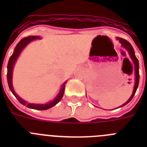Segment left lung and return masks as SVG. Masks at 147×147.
<instances>
[{"label":"left lung","instance_id":"obj_1","mask_svg":"<svg viewBox=\"0 0 147 147\" xmlns=\"http://www.w3.org/2000/svg\"><path fill=\"white\" fill-rule=\"evenodd\" d=\"M116 39H117L119 42H121L122 46L127 49L128 53H129V55L130 56L131 59H132V61L133 62V64H134L135 65V76H136V80H135V85H134V89H133V92H132L130 98L128 99V101H127V102H125L124 105H122L121 106L119 107H124V106H125L126 105H127V104L129 103L131 100L132 99V98H133V96H135V94H136V90H137L138 87V83H139V63H138V60L137 57H136V54H135L134 49H133L132 46L131 45V44L129 43L127 40H124V39L120 38V37H117ZM119 107H118V108H119Z\"/></svg>","mask_w":147,"mask_h":147}]
</instances>
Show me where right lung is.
Masks as SVG:
<instances>
[{"mask_svg": "<svg viewBox=\"0 0 147 147\" xmlns=\"http://www.w3.org/2000/svg\"><path fill=\"white\" fill-rule=\"evenodd\" d=\"M37 39H40V36H28V37H25V38H23L20 42H18V45H16V47L15 48V50H14V52H13L12 55L10 57L9 60L8 62L7 65V82L8 85H9V88L10 90L11 91V93H13V95L16 97L17 99L20 102V104L23 105H26L27 107L31 109H34V110H48V109L51 108V107H54V105H56L58 102H59L61 99H62L63 95H64L65 92V82L63 83V85H62V88L60 89V91L58 93V95L55 98H54L53 101L50 102H48L46 104H33V103H28L26 101H24L23 99H22L20 97H19L18 96V94H16V93L15 92V90L13 88L12 85V71H13V67L15 65V63L16 62L17 59L19 57L20 54L21 53L22 51L24 49V48L30 42H32L33 40H37Z\"/></svg>", "mask_w": 147, "mask_h": 147, "instance_id": "right-lung-1", "label": "right lung"}]
</instances>
